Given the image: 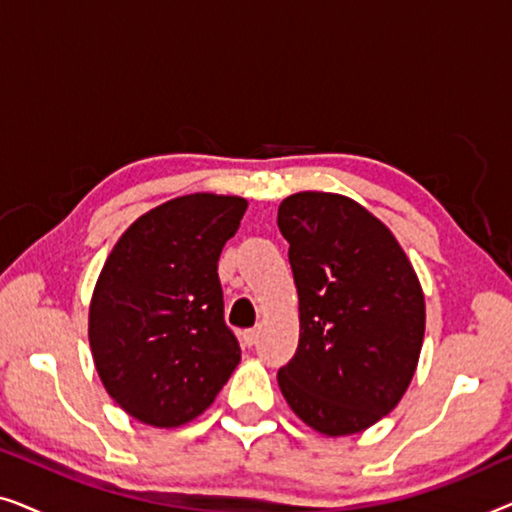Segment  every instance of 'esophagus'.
<instances>
[{
    "label": "esophagus",
    "instance_id": "34e87169",
    "mask_svg": "<svg viewBox=\"0 0 512 512\" xmlns=\"http://www.w3.org/2000/svg\"><path fill=\"white\" fill-rule=\"evenodd\" d=\"M240 340H242V345L251 347L258 340V328H249V331H242L240 333Z\"/></svg>",
    "mask_w": 512,
    "mask_h": 512
}]
</instances>
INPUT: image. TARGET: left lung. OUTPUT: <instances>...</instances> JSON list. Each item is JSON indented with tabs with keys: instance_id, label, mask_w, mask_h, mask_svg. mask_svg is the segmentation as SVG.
Returning a JSON list of instances; mask_svg holds the SVG:
<instances>
[{
	"instance_id": "left-lung-1",
	"label": "left lung",
	"mask_w": 512,
	"mask_h": 512,
	"mask_svg": "<svg viewBox=\"0 0 512 512\" xmlns=\"http://www.w3.org/2000/svg\"><path fill=\"white\" fill-rule=\"evenodd\" d=\"M277 226L289 242L300 319L279 389L324 436L366 431L415 377L426 328L417 272L394 233L347 195L293 193Z\"/></svg>"
}]
</instances>
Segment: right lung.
Instances as JSON below:
<instances>
[{
	"label": "right lung",
	"instance_id": "add662e5",
	"mask_svg": "<svg viewBox=\"0 0 512 512\" xmlns=\"http://www.w3.org/2000/svg\"><path fill=\"white\" fill-rule=\"evenodd\" d=\"M244 212L240 195H179L139 216L104 261L90 352L102 387L137 422H193L240 363L216 263Z\"/></svg>",
	"mask_w": 512,
	"mask_h": 512
}]
</instances>
